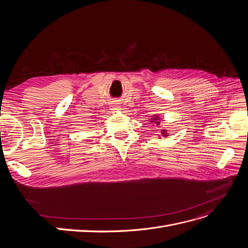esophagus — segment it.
<instances>
[{
	"mask_svg": "<svg viewBox=\"0 0 248 248\" xmlns=\"http://www.w3.org/2000/svg\"><path fill=\"white\" fill-rule=\"evenodd\" d=\"M111 108H112V110H116V109L119 108V106H118L117 103H114V104H112V106H111Z\"/></svg>",
	"mask_w": 248,
	"mask_h": 248,
	"instance_id": "esophagus-1",
	"label": "esophagus"
}]
</instances>
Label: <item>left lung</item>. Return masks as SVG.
<instances>
[{"label": "left lung", "instance_id": "obj_1", "mask_svg": "<svg viewBox=\"0 0 248 248\" xmlns=\"http://www.w3.org/2000/svg\"><path fill=\"white\" fill-rule=\"evenodd\" d=\"M150 122H151L152 124H155L156 126H158L159 123H160V117L155 115V116L152 117L151 120H150ZM161 133H162L163 137H167V136H168V133H167V130H166V129H161Z\"/></svg>", "mask_w": 248, "mask_h": 248}]
</instances>
